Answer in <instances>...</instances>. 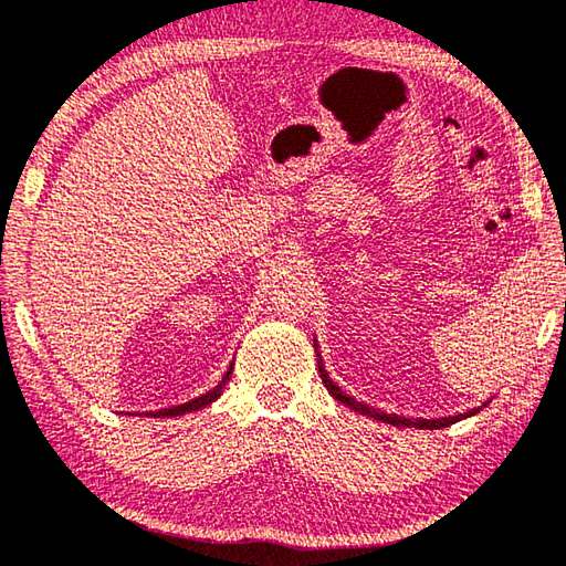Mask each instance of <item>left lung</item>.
Listing matches in <instances>:
<instances>
[{"mask_svg":"<svg viewBox=\"0 0 566 566\" xmlns=\"http://www.w3.org/2000/svg\"><path fill=\"white\" fill-rule=\"evenodd\" d=\"M316 340V338H314ZM316 346V343H314ZM318 356V353H316ZM318 373H321V380H324V385H326V390L331 392V397H336L338 402H343L346 407H350L353 412H358V415H365V417H373V419H378V422H387V424H392V427H415V429H441V427H449V424H457V422H461V419H467V417H473V415H479L481 409L485 407V402L481 405V407H473V409H469V412H463V415H457V417H441V419H409V417H400V415H387V412H380V409H373V407H368V405H363V402H356L353 400L350 395H346L340 390V387L328 378V373L324 370V363L318 360Z\"/></svg>","mask_w":566,"mask_h":566,"instance_id":"obj_1","label":"left lung"}]
</instances>
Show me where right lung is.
Returning <instances> with one entry per match:
<instances>
[{"mask_svg": "<svg viewBox=\"0 0 566 566\" xmlns=\"http://www.w3.org/2000/svg\"><path fill=\"white\" fill-rule=\"evenodd\" d=\"M232 368H235V363H230V368H228V373L223 375V380H220V382L213 387V390H208L206 395L193 397V400H188V402H184V405H176V407H169V409H159V412H147V417H181V415H186V412H198V409L208 407L210 402H216L218 397L223 395L226 385H228L230 375H232Z\"/></svg>", "mask_w": 566, "mask_h": 566, "instance_id": "obj_1", "label": "right lung"}]
</instances>
